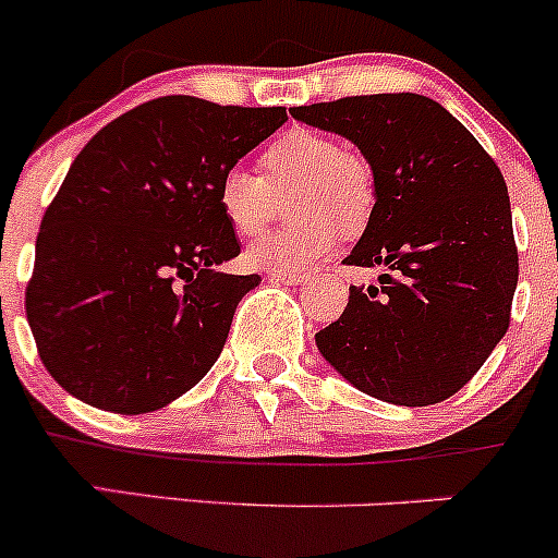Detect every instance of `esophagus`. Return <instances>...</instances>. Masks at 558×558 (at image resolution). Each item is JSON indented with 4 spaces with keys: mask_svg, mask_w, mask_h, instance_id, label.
<instances>
[{
    "mask_svg": "<svg viewBox=\"0 0 558 558\" xmlns=\"http://www.w3.org/2000/svg\"><path fill=\"white\" fill-rule=\"evenodd\" d=\"M267 278L275 280V283H286V286L305 283V275L302 272H267Z\"/></svg>",
    "mask_w": 558,
    "mask_h": 558,
    "instance_id": "1",
    "label": "esophagus"
}]
</instances>
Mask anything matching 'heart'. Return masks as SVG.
<instances>
[{
    "label": "heart",
    "instance_id": "heart-1",
    "mask_svg": "<svg viewBox=\"0 0 558 558\" xmlns=\"http://www.w3.org/2000/svg\"><path fill=\"white\" fill-rule=\"evenodd\" d=\"M264 174L232 165L218 178V207L238 234L267 227L278 196H289L300 218L278 232H264L245 247V262L264 272H300L329 256L342 238L364 232L378 205L375 170L356 150L311 129H291L264 148Z\"/></svg>",
    "mask_w": 558,
    "mask_h": 558
}]
</instances>
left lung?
I'll return each instance as SVG.
<instances>
[{
    "instance_id": "8db88e82",
    "label": "left lung",
    "mask_w": 558,
    "mask_h": 558,
    "mask_svg": "<svg viewBox=\"0 0 558 558\" xmlns=\"http://www.w3.org/2000/svg\"><path fill=\"white\" fill-rule=\"evenodd\" d=\"M296 121L359 145L378 205L348 267H388L351 286L348 307L315 335L326 362L384 402L453 397L510 326L519 247L502 172L459 121L418 94H367L291 107Z\"/></svg>"
}]
</instances>
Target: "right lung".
Returning a JSON list of instances; mask_svg holds the SVG:
<instances>
[{"label": "right lung", "instance_id": "obj_1", "mask_svg": "<svg viewBox=\"0 0 558 558\" xmlns=\"http://www.w3.org/2000/svg\"><path fill=\"white\" fill-rule=\"evenodd\" d=\"M286 118L174 94L88 140L45 210L26 286L37 353L64 391L137 415L205 378L262 280L216 272L240 253L218 178Z\"/></svg>", "mask_w": 558, "mask_h": 558}]
</instances>
